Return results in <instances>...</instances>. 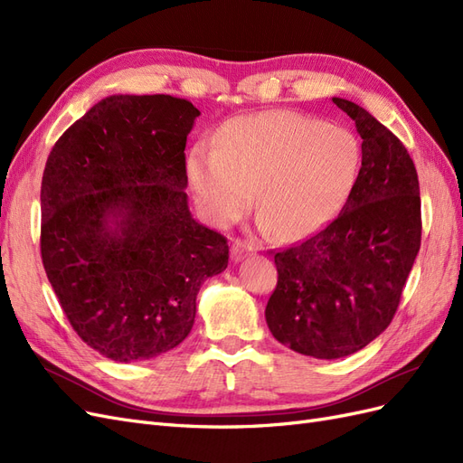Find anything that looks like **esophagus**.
<instances>
[{
    "label": "esophagus",
    "instance_id": "obj_1",
    "mask_svg": "<svg viewBox=\"0 0 463 463\" xmlns=\"http://www.w3.org/2000/svg\"><path fill=\"white\" fill-rule=\"evenodd\" d=\"M255 250V245L253 243H247V241H241V240H235L232 243V257L235 260H241L243 257L250 255Z\"/></svg>",
    "mask_w": 463,
    "mask_h": 463
}]
</instances>
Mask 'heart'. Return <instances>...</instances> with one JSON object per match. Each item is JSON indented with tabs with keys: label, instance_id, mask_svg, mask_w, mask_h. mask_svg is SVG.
<instances>
[{
	"label": "heart",
	"instance_id": "b5f03b06",
	"mask_svg": "<svg viewBox=\"0 0 463 463\" xmlns=\"http://www.w3.org/2000/svg\"><path fill=\"white\" fill-rule=\"evenodd\" d=\"M361 170L357 137L338 125L272 109L237 118L218 148L193 146L187 175L203 213L230 226L253 204L259 228L284 240L309 237L338 216Z\"/></svg>",
	"mask_w": 463,
	"mask_h": 463
}]
</instances>
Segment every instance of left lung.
I'll use <instances>...</instances> for the list:
<instances>
[{"label":"left lung","instance_id":"8db88e82","mask_svg":"<svg viewBox=\"0 0 463 463\" xmlns=\"http://www.w3.org/2000/svg\"><path fill=\"white\" fill-rule=\"evenodd\" d=\"M332 102L363 138L357 184L325 230L274 255L278 286L264 311L279 344L317 359L352 355L388 328L421 247L408 150L365 108Z\"/></svg>","mask_w":463,"mask_h":463}]
</instances>
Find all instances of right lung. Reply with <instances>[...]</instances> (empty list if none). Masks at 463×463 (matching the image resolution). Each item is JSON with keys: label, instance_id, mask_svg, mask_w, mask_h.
Returning a JSON list of instances; mask_svg holds the SVG:
<instances>
[{"label": "right lung", "instance_id": "obj_1", "mask_svg": "<svg viewBox=\"0 0 463 463\" xmlns=\"http://www.w3.org/2000/svg\"><path fill=\"white\" fill-rule=\"evenodd\" d=\"M201 111L167 94H114L53 145L40 189V253L61 309L104 357L135 363L184 342L226 237L187 204L185 145Z\"/></svg>", "mask_w": 463, "mask_h": 463}]
</instances>
